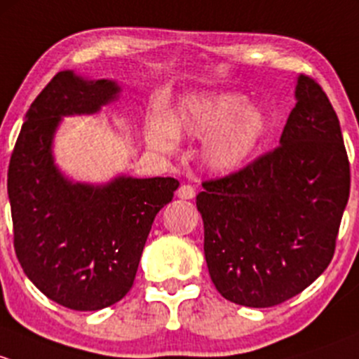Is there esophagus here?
<instances>
[{
  "label": "esophagus",
  "instance_id": "esophagus-1",
  "mask_svg": "<svg viewBox=\"0 0 359 359\" xmlns=\"http://www.w3.org/2000/svg\"><path fill=\"white\" fill-rule=\"evenodd\" d=\"M176 195L180 198H183V201H190V198L195 197V188L190 187V184H181Z\"/></svg>",
  "mask_w": 359,
  "mask_h": 359
}]
</instances>
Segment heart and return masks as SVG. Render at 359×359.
I'll list each match as a JSON object with an SVG mask.
<instances>
[{"label":"heart","instance_id":"b5f03b06","mask_svg":"<svg viewBox=\"0 0 359 359\" xmlns=\"http://www.w3.org/2000/svg\"><path fill=\"white\" fill-rule=\"evenodd\" d=\"M269 128V117L261 107L247 103L240 93L190 95L168 121L154 119L149 142L162 152L175 147V136L206 140L204 162L217 172L242 168L259 149Z\"/></svg>","mask_w":359,"mask_h":359}]
</instances>
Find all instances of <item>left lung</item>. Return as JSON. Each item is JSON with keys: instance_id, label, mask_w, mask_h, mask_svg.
<instances>
[{"instance_id": "1", "label": "left lung", "mask_w": 359, "mask_h": 359, "mask_svg": "<svg viewBox=\"0 0 359 359\" xmlns=\"http://www.w3.org/2000/svg\"><path fill=\"white\" fill-rule=\"evenodd\" d=\"M280 145L202 183L204 254L217 292L247 308L301 294L327 269L349 198V158L325 91L301 74Z\"/></svg>"}]
</instances>
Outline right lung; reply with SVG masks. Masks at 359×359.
Listing matches in <instances>:
<instances>
[{
	"mask_svg": "<svg viewBox=\"0 0 359 359\" xmlns=\"http://www.w3.org/2000/svg\"><path fill=\"white\" fill-rule=\"evenodd\" d=\"M119 91L114 81L58 72L29 107L10 158L18 262L48 299L74 311L109 308L128 294L155 216L180 187L131 176L95 187L57 169L51 143L62 117L98 112Z\"/></svg>",
	"mask_w": 359,
	"mask_h": 359,
	"instance_id": "add662e5",
	"label": "right lung"
}]
</instances>
